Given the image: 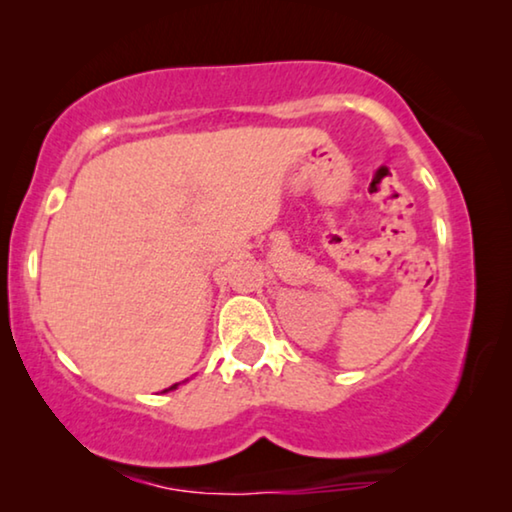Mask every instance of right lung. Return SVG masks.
<instances>
[{
    "mask_svg": "<svg viewBox=\"0 0 512 512\" xmlns=\"http://www.w3.org/2000/svg\"><path fill=\"white\" fill-rule=\"evenodd\" d=\"M177 387H179V382H177V384H172V387H170V389H165V391H172V389H177Z\"/></svg>",
    "mask_w": 512,
    "mask_h": 512,
    "instance_id": "1",
    "label": "right lung"
}]
</instances>
